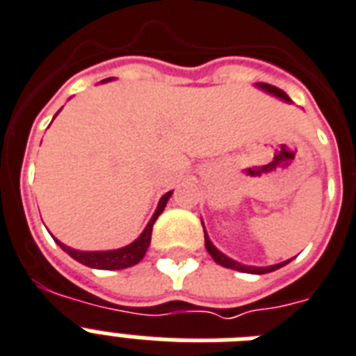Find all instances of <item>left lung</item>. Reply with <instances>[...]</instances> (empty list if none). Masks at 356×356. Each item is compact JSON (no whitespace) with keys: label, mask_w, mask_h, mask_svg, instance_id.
<instances>
[{"label":"left lung","mask_w":356,"mask_h":356,"mask_svg":"<svg viewBox=\"0 0 356 356\" xmlns=\"http://www.w3.org/2000/svg\"><path fill=\"white\" fill-rule=\"evenodd\" d=\"M259 88H263L265 91H268V93L276 95V97L283 98V100H287V102H291V98L287 97V93L285 91H282L280 88H276V86H270V83H259ZM204 228V227H203ZM204 247H207L208 254L212 256L213 261L219 263L221 267H227V268H234V270H239V273H248V274H265V273H273V270H276V268L283 267V265H287L289 261H283V263H278V265H273V267H247V265H241V263L234 261V259L227 258L223 252H219L218 248L213 247L212 241L208 239L207 232H204Z\"/></svg>","instance_id":"1"}]
</instances>
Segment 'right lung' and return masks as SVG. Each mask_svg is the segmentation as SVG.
I'll use <instances>...</instances> for the list:
<instances>
[{"instance_id":"obj_1","label":"right lung","mask_w":356,"mask_h":356,"mask_svg":"<svg viewBox=\"0 0 356 356\" xmlns=\"http://www.w3.org/2000/svg\"><path fill=\"white\" fill-rule=\"evenodd\" d=\"M172 192H168L166 195H163L161 203H159L157 210L153 213V218L149 219L148 227L144 228V232L140 234V238L135 239L131 245L124 248H117V250H104V252H82V250H74V248L65 247L63 243H60L56 239V243L65 250V252L71 256L73 259H76L78 263L82 265H88L91 268H102V270H117V268H126L131 267V265H137L140 259L144 258V254L148 250L149 241H152V230L153 223L157 221V218L163 213L164 207L168 203Z\"/></svg>"}]
</instances>
